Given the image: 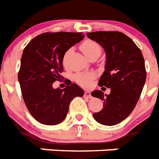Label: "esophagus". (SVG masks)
<instances>
[{"label":"esophagus","mask_w":159,"mask_h":159,"mask_svg":"<svg viewBox=\"0 0 159 159\" xmlns=\"http://www.w3.org/2000/svg\"><path fill=\"white\" fill-rule=\"evenodd\" d=\"M84 96L89 98H92V95H91L90 92H89V91H85V93H84Z\"/></svg>","instance_id":"obj_1"}]
</instances>
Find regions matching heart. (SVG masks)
<instances>
[{
    "label": "heart",
    "instance_id": "obj_1",
    "mask_svg": "<svg viewBox=\"0 0 159 159\" xmlns=\"http://www.w3.org/2000/svg\"><path fill=\"white\" fill-rule=\"evenodd\" d=\"M81 50L84 53V55L88 58L90 56L96 54V53H101V47L98 43L93 40H85L83 43L81 44ZM72 49H69L66 51L63 57V64H66V59L70 53L71 52ZM94 78V74L92 72H82V73H77L74 76V80L76 83L84 87H88L90 85V84Z\"/></svg>",
    "mask_w": 159,
    "mask_h": 159
}]
</instances>
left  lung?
<instances>
[{
    "instance_id": "1",
    "label": "left lung",
    "mask_w": 159,
    "mask_h": 159,
    "mask_svg": "<svg viewBox=\"0 0 159 159\" xmlns=\"http://www.w3.org/2000/svg\"><path fill=\"white\" fill-rule=\"evenodd\" d=\"M86 35L105 50L106 66L98 85L111 89L105 96L101 90L91 93L104 102L102 109L93 116L102 125H116L131 113L140 97L146 80L144 57L136 44L120 32L97 31Z\"/></svg>"
}]
</instances>
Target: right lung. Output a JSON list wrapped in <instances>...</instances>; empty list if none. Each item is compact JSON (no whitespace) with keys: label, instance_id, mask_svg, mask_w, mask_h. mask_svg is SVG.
Masks as SVG:
<instances>
[{"label":"right lung","instance_id":"obj_1","mask_svg":"<svg viewBox=\"0 0 159 159\" xmlns=\"http://www.w3.org/2000/svg\"><path fill=\"white\" fill-rule=\"evenodd\" d=\"M84 38L82 33H44L24 49L18 79L25 105L39 122L59 124L66 116L71 100L84 95V90L69 80L63 89L52 88L62 77L65 53Z\"/></svg>","mask_w":159,"mask_h":159}]
</instances>
